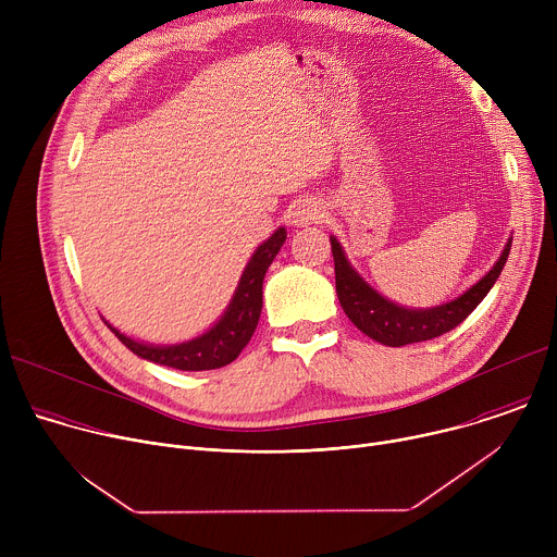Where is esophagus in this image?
<instances>
[{
  "label": "esophagus",
  "instance_id": "obj_1",
  "mask_svg": "<svg viewBox=\"0 0 557 557\" xmlns=\"http://www.w3.org/2000/svg\"><path fill=\"white\" fill-rule=\"evenodd\" d=\"M324 218V207L317 202L314 198H301L297 200V205L290 211V220L295 226H308V224H317Z\"/></svg>",
  "mask_w": 557,
  "mask_h": 557
}]
</instances>
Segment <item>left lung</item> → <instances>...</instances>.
Listing matches in <instances>:
<instances>
[{"mask_svg": "<svg viewBox=\"0 0 557 557\" xmlns=\"http://www.w3.org/2000/svg\"><path fill=\"white\" fill-rule=\"evenodd\" d=\"M331 247L335 258L337 297L342 308L350 317V322L374 342L399 348L441 337L456 329L460 322H465L469 312L485 299V295L492 290L498 275L503 273V267L509 258L511 240L507 243L500 260L479 284H473L467 293L449 304L425 310H410L387 301L352 271L335 237H331Z\"/></svg>", "mask_w": 557, "mask_h": 557, "instance_id": "1", "label": "left lung"}]
</instances>
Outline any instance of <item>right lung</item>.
Returning a JSON list of instances; mask_svg holds the SVG:
<instances>
[{
    "instance_id": "add662e5",
    "label": "right lung",
    "mask_w": 557,
    "mask_h": 557,
    "mask_svg": "<svg viewBox=\"0 0 557 557\" xmlns=\"http://www.w3.org/2000/svg\"><path fill=\"white\" fill-rule=\"evenodd\" d=\"M284 240H286V228H277L262 247H258V251L253 253L251 262L247 264L240 277V284H237V290L226 312L222 314V320L202 337L191 339L187 344H178V346H147L121 335L112 326L110 331L134 355L153 363L176 368V370L198 372V370H215L231 363L237 355L243 352V348L249 344V339L258 329V320L262 312L264 275L271 262L275 260V256L280 253Z\"/></svg>"
}]
</instances>
